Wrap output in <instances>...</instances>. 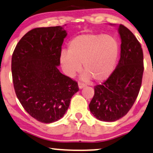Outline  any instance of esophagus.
Here are the masks:
<instances>
[{"mask_svg":"<svg viewBox=\"0 0 153 153\" xmlns=\"http://www.w3.org/2000/svg\"><path fill=\"white\" fill-rule=\"evenodd\" d=\"M78 86H79V88L82 89V88H85V87L86 86V84H85V83H83L82 82H78Z\"/></svg>","mask_w":153,"mask_h":153,"instance_id":"1","label":"esophagus"}]
</instances>
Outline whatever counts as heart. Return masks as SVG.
Masks as SVG:
<instances>
[{
  "label": "heart",
  "mask_w": 153,
  "mask_h": 153,
  "mask_svg": "<svg viewBox=\"0 0 153 153\" xmlns=\"http://www.w3.org/2000/svg\"><path fill=\"white\" fill-rule=\"evenodd\" d=\"M119 53V43L113 36L83 34L69 42L68 52H62L60 62L68 76L80 72L82 64L85 71L82 75L83 80L92 78L95 82H102L114 71Z\"/></svg>",
  "instance_id": "obj_1"
}]
</instances>
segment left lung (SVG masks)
Wrapping results in <instances>:
<instances>
[{"mask_svg":"<svg viewBox=\"0 0 153 153\" xmlns=\"http://www.w3.org/2000/svg\"><path fill=\"white\" fill-rule=\"evenodd\" d=\"M121 58L107 80L94 86L89 107L102 121H115L126 114L136 102L142 84L143 53L136 36L126 27L119 25Z\"/></svg>","mask_w":153,"mask_h":153,"instance_id":"left-lung-1","label":"left lung"}]
</instances>
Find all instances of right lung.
<instances>
[{"label": "right lung", "instance_id": "add662e5", "mask_svg": "<svg viewBox=\"0 0 153 153\" xmlns=\"http://www.w3.org/2000/svg\"><path fill=\"white\" fill-rule=\"evenodd\" d=\"M66 35L63 26L34 28L22 36L12 56L17 99L31 117L42 123L62 118L79 90L78 82L57 68Z\"/></svg>", "mask_w": 153, "mask_h": 153}]
</instances>
